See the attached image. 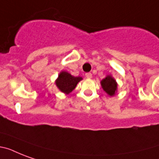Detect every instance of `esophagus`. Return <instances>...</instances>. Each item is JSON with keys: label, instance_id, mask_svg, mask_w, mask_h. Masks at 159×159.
<instances>
[{"label": "esophagus", "instance_id": "34e87169", "mask_svg": "<svg viewBox=\"0 0 159 159\" xmlns=\"http://www.w3.org/2000/svg\"><path fill=\"white\" fill-rule=\"evenodd\" d=\"M85 77H87V78H92V74L91 73V72H87V73H86V74H85Z\"/></svg>", "mask_w": 159, "mask_h": 159}]
</instances>
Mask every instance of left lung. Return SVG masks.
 I'll list each match as a JSON object with an SVG mask.
<instances>
[{"mask_svg": "<svg viewBox=\"0 0 159 159\" xmlns=\"http://www.w3.org/2000/svg\"><path fill=\"white\" fill-rule=\"evenodd\" d=\"M102 87L105 92L111 97L115 96L117 92V82L111 75H108L101 82Z\"/></svg>", "mask_w": 159, "mask_h": 159, "instance_id": "obj_1", "label": "left lung"}]
</instances>
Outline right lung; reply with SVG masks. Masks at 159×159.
Listing matches in <instances>:
<instances>
[{"mask_svg": "<svg viewBox=\"0 0 159 159\" xmlns=\"http://www.w3.org/2000/svg\"><path fill=\"white\" fill-rule=\"evenodd\" d=\"M81 80H82V77H73L67 72L62 71L55 81V84L61 92L65 94H69L75 89L77 83Z\"/></svg>", "mask_w": 159, "mask_h": 159, "instance_id": "right-lung-1", "label": "right lung"}]
</instances>
